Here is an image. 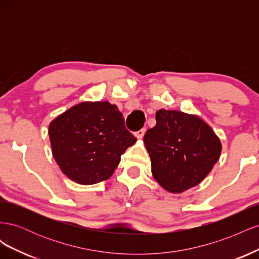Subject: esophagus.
Returning <instances> with one entry per match:
<instances>
[{"mask_svg": "<svg viewBox=\"0 0 259 259\" xmlns=\"http://www.w3.org/2000/svg\"><path fill=\"white\" fill-rule=\"evenodd\" d=\"M145 133H146V128H142L140 131H138V132L135 133V136H136L138 139H142V138L144 137V135H145Z\"/></svg>", "mask_w": 259, "mask_h": 259, "instance_id": "obj_1", "label": "esophagus"}]
</instances>
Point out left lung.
Masks as SVG:
<instances>
[{
  "label": "left lung",
  "instance_id": "8db88e82",
  "mask_svg": "<svg viewBox=\"0 0 259 259\" xmlns=\"http://www.w3.org/2000/svg\"><path fill=\"white\" fill-rule=\"evenodd\" d=\"M155 121L144 136V144L156 183L170 193L198 186L219 160L221 139L197 114L160 109Z\"/></svg>",
  "mask_w": 259,
  "mask_h": 259
}]
</instances>
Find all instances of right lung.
Masks as SVG:
<instances>
[{"mask_svg": "<svg viewBox=\"0 0 259 259\" xmlns=\"http://www.w3.org/2000/svg\"><path fill=\"white\" fill-rule=\"evenodd\" d=\"M53 158L69 179L94 185L110 178L121 155L136 142L119 108L109 101H83L50 123Z\"/></svg>", "mask_w": 259, "mask_h": 259, "instance_id": "obj_1", "label": "right lung"}]
</instances>
